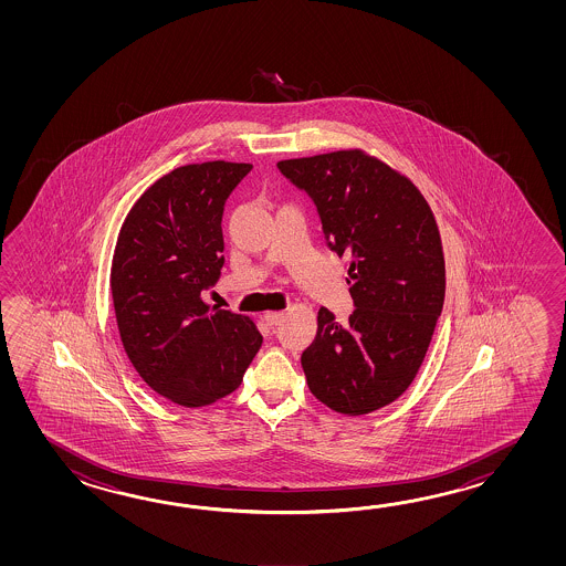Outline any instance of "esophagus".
I'll return each instance as SVG.
<instances>
[{
	"label": "esophagus",
	"mask_w": 566,
	"mask_h": 566,
	"mask_svg": "<svg viewBox=\"0 0 566 566\" xmlns=\"http://www.w3.org/2000/svg\"><path fill=\"white\" fill-rule=\"evenodd\" d=\"M283 317H285V312H266L265 315H263V319H265L269 325L281 324Z\"/></svg>",
	"instance_id": "1"
}]
</instances>
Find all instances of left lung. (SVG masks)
Here are the masks:
<instances>
[{"label":"left lung","mask_w":566,"mask_h":566,"mask_svg":"<svg viewBox=\"0 0 566 566\" xmlns=\"http://www.w3.org/2000/svg\"><path fill=\"white\" fill-rule=\"evenodd\" d=\"M310 193L325 241L349 256L348 324L322 307L301 354L313 397L358 417L397 400L421 368L446 301V259L433 212L412 181L361 149L283 159Z\"/></svg>","instance_id":"8db88e82"}]
</instances>
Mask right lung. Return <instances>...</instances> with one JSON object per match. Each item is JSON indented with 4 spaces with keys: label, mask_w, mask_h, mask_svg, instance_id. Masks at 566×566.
Masks as SVG:
<instances>
[{
    "label": "right lung",
    "mask_w": 566,
    "mask_h": 566,
    "mask_svg": "<svg viewBox=\"0 0 566 566\" xmlns=\"http://www.w3.org/2000/svg\"><path fill=\"white\" fill-rule=\"evenodd\" d=\"M251 169L220 159L171 169L117 237L111 293L123 348L147 386L181 407L234 392L263 344L251 317L202 300L224 265V202Z\"/></svg>",
    "instance_id": "add662e5"
}]
</instances>
